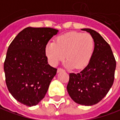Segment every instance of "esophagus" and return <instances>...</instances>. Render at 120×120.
Returning <instances> with one entry per match:
<instances>
[{"instance_id":"obj_1","label":"esophagus","mask_w":120,"mask_h":120,"mask_svg":"<svg viewBox=\"0 0 120 120\" xmlns=\"http://www.w3.org/2000/svg\"><path fill=\"white\" fill-rule=\"evenodd\" d=\"M64 71L63 69H61V68H58L57 69V73H60L61 71Z\"/></svg>"}]
</instances>
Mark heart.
Returning <instances> with one entry per match:
<instances>
[{
	"instance_id": "1",
	"label": "heart",
	"mask_w": 120,
	"mask_h": 120,
	"mask_svg": "<svg viewBox=\"0 0 120 120\" xmlns=\"http://www.w3.org/2000/svg\"><path fill=\"white\" fill-rule=\"evenodd\" d=\"M94 49V41L90 34L71 32L57 37L55 42L47 43L45 54L52 66H57L66 56L67 67L79 69L88 64Z\"/></svg>"
}]
</instances>
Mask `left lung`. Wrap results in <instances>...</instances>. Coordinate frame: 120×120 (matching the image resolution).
<instances>
[{
    "label": "left lung",
    "mask_w": 120,
    "mask_h": 120,
    "mask_svg": "<svg viewBox=\"0 0 120 120\" xmlns=\"http://www.w3.org/2000/svg\"><path fill=\"white\" fill-rule=\"evenodd\" d=\"M81 30L93 38L94 52L82 71L69 73L67 90L75 103L92 106L101 101L112 86L116 63L110 47L100 34L90 28Z\"/></svg>",
    "instance_id": "left-lung-1"
}]
</instances>
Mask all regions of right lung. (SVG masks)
Listing matches in <instances>:
<instances>
[{
  "label": "right lung",
  "instance_id": "add662e5",
  "mask_svg": "<svg viewBox=\"0 0 120 120\" xmlns=\"http://www.w3.org/2000/svg\"><path fill=\"white\" fill-rule=\"evenodd\" d=\"M58 32L52 28L27 27L10 43L4 64L6 83L19 103L32 107L45 97L57 71L48 64L45 48Z\"/></svg>",
  "mask_w": 120,
  "mask_h": 120
}]
</instances>
